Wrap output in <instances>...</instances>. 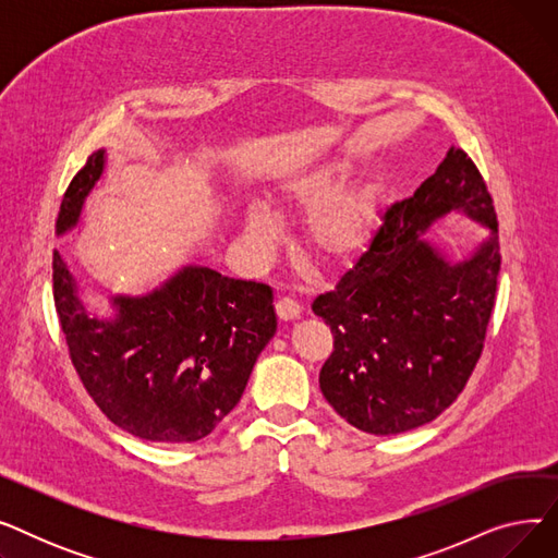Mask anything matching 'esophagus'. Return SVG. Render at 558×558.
Here are the masks:
<instances>
[{"mask_svg": "<svg viewBox=\"0 0 558 558\" xmlns=\"http://www.w3.org/2000/svg\"><path fill=\"white\" fill-rule=\"evenodd\" d=\"M301 310L303 307L294 299H289V296H282V299L276 301V314H278L280 320H294V318H299Z\"/></svg>", "mask_w": 558, "mask_h": 558, "instance_id": "1", "label": "esophagus"}]
</instances>
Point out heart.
Wrapping results in <instances>:
<instances>
[{"label":"heart","mask_w":558,"mask_h":558,"mask_svg":"<svg viewBox=\"0 0 558 558\" xmlns=\"http://www.w3.org/2000/svg\"><path fill=\"white\" fill-rule=\"evenodd\" d=\"M350 165L341 160L316 165L289 173L269 194L274 210L282 215H310L305 223V246L310 255L328 269L355 264L373 244L383 219V187L360 183L345 187ZM276 219L262 208L244 217L246 242L264 253L278 240Z\"/></svg>","instance_id":"b5f03b06"}]
</instances>
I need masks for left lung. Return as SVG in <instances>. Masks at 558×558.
Here are the masks:
<instances>
[{"label": "left lung", "mask_w": 558, "mask_h": 558, "mask_svg": "<svg viewBox=\"0 0 558 558\" xmlns=\"http://www.w3.org/2000/svg\"><path fill=\"white\" fill-rule=\"evenodd\" d=\"M452 209L492 228V238L459 265L420 238ZM500 262L486 183L468 154L450 146L414 196L387 210L355 267L312 303L335 337L318 375L335 412L379 436L444 414L482 357Z\"/></svg>", "instance_id": "left-lung-1"}]
</instances>
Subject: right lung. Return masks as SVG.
<instances>
[{
  "mask_svg": "<svg viewBox=\"0 0 558 558\" xmlns=\"http://www.w3.org/2000/svg\"><path fill=\"white\" fill-rule=\"evenodd\" d=\"M104 171V151L74 175L56 232L74 228ZM53 303L72 364L101 412L133 436L194 444L240 402L257 355L276 335L269 284L185 267L146 296H117V316L90 318L53 251Z\"/></svg>",
  "mask_w": 558,
  "mask_h": 558,
  "instance_id": "right-lung-1",
  "label": "right lung"
}]
</instances>
